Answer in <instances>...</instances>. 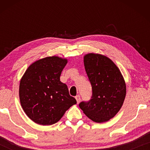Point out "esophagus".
Masks as SVG:
<instances>
[{"label": "esophagus", "instance_id": "esophagus-1", "mask_svg": "<svg viewBox=\"0 0 150 150\" xmlns=\"http://www.w3.org/2000/svg\"><path fill=\"white\" fill-rule=\"evenodd\" d=\"M75 98H76V101H77V104H79L80 101H81V96H80L79 95H78V96H76Z\"/></svg>", "mask_w": 150, "mask_h": 150}]
</instances>
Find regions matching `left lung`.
<instances>
[{
	"mask_svg": "<svg viewBox=\"0 0 150 150\" xmlns=\"http://www.w3.org/2000/svg\"><path fill=\"white\" fill-rule=\"evenodd\" d=\"M84 65L92 87L89 101L79 104L83 112L93 122H107L119 112L124 103L126 86L116 65L107 57L89 53Z\"/></svg>",
	"mask_w": 150,
	"mask_h": 150,
	"instance_id": "left-lung-1",
	"label": "left lung"
}]
</instances>
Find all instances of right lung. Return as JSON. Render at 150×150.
<instances>
[{
	"label": "right lung",
	"instance_id": "right-lung-1",
	"mask_svg": "<svg viewBox=\"0 0 150 150\" xmlns=\"http://www.w3.org/2000/svg\"><path fill=\"white\" fill-rule=\"evenodd\" d=\"M66 59L53 56L32 63L20 83V104L28 117L36 124H54L76 100L67 86L60 81Z\"/></svg>",
	"mask_w": 150,
	"mask_h": 150
}]
</instances>
